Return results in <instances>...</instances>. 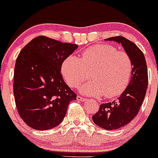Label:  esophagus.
Returning <instances> with one entry per match:
<instances>
[{"label":"esophagus","mask_w":158,"mask_h":158,"mask_svg":"<svg viewBox=\"0 0 158 158\" xmlns=\"http://www.w3.org/2000/svg\"><path fill=\"white\" fill-rule=\"evenodd\" d=\"M77 100H79V101H81V102H85V101L87 100V99L81 97H80V96H77Z\"/></svg>","instance_id":"34e87169"}]
</instances>
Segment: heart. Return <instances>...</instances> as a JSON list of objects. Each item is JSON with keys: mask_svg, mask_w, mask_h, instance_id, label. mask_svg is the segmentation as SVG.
<instances>
[{"mask_svg": "<svg viewBox=\"0 0 158 158\" xmlns=\"http://www.w3.org/2000/svg\"><path fill=\"white\" fill-rule=\"evenodd\" d=\"M133 64L129 55L118 51L110 44H97L81 53V60L70 56L63 61L61 73L71 88H77L92 71L91 81L80 88L81 94L91 97L113 98L126 90L131 78Z\"/></svg>", "mask_w": 158, "mask_h": 158, "instance_id": "1", "label": "heart"}]
</instances>
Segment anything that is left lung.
Returning a JSON list of instances; mask_svg holds the SVG:
<instances>
[{
	"mask_svg": "<svg viewBox=\"0 0 158 158\" xmlns=\"http://www.w3.org/2000/svg\"><path fill=\"white\" fill-rule=\"evenodd\" d=\"M105 40L122 45L133 64L131 80L126 90L116 100L100 105L97 113L92 117L94 123L100 128L116 130L131 122L142 106L148 87L147 65L143 52L132 41L122 36Z\"/></svg>",
	"mask_w": 158,
	"mask_h": 158,
	"instance_id": "obj_1",
	"label": "left lung"
}]
</instances>
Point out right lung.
<instances>
[{
  "mask_svg": "<svg viewBox=\"0 0 158 158\" xmlns=\"http://www.w3.org/2000/svg\"><path fill=\"white\" fill-rule=\"evenodd\" d=\"M77 44L39 36L20 52L16 59L13 92L19 115L36 130H48L64 119L77 94L64 82L61 64Z\"/></svg>",
  "mask_w": 158,
  "mask_h": 158,
  "instance_id": "1",
  "label": "right lung"
}]
</instances>
